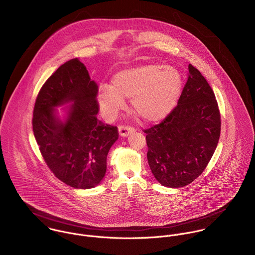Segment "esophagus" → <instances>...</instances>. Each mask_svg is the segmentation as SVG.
<instances>
[{
    "instance_id": "34e87169",
    "label": "esophagus",
    "mask_w": 255,
    "mask_h": 255,
    "mask_svg": "<svg viewBox=\"0 0 255 255\" xmlns=\"http://www.w3.org/2000/svg\"><path fill=\"white\" fill-rule=\"evenodd\" d=\"M134 132V128H129V127H119V134L123 137H127L128 136L130 133Z\"/></svg>"
}]
</instances>
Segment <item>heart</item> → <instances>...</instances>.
Wrapping results in <instances>:
<instances>
[{"mask_svg": "<svg viewBox=\"0 0 255 255\" xmlns=\"http://www.w3.org/2000/svg\"><path fill=\"white\" fill-rule=\"evenodd\" d=\"M183 89V76L177 68L158 63L121 70L112 86L99 87L97 100L106 119H114L130 98L132 110L148 123L164 120L176 106Z\"/></svg>", "mask_w": 255, "mask_h": 255, "instance_id": "heart-1", "label": "heart"}]
</instances>
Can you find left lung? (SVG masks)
<instances>
[{
	"label": "left lung",
	"instance_id": "8db88e82",
	"mask_svg": "<svg viewBox=\"0 0 255 255\" xmlns=\"http://www.w3.org/2000/svg\"><path fill=\"white\" fill-rule=\"evenodd\" d=\"M177 106L161 124L146 129L147 159L164 187L190 184L207 167L220 136L215 95L201 72L191 64Z\"/></svg>",
	"mask_w": 255,
	"mask_h": 255
}]
</instances>
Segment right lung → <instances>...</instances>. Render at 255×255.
<instances>
[{
	"instance_id": "add662e5",
	"label": "right lung",
	"mask_w": 255,
	"mask_h": 255,
	"mask_svg": "<svg viewBox=\"0 0 255 255\" xmlns=\"http://www.w3.org/2000/svg\"><path fill=\"white\" fill-rule=\"evenodd\" d=\"M97 92L84 63L74 58L47 79L34 107L33 131L42 156L54 175L75 189L101 183L119 137L117 127L97 119Z\"/></svg>"
}]
</instances>
